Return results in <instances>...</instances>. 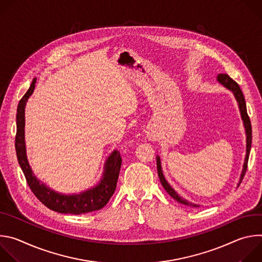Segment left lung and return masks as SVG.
I'll use <instances>...</instances> for the list:
<instances>
[{
	"mask_svg": "<svg viewBox=\"0 0 262 262\" xmlns=\"http://www.w3.org/2000/svg\"><path fill=\"white\" fill-rule=\"evenodd\" d=\"M216 81L222 84L224 87H226L227 89H229L230 91H232V93L234 94L235 98H236V101L238 103V107H239V111H241V115H242V119L244 121V126H245V129H246V136H247V152H246V158H245V163H244V168H243V171H242V174H241V178H239V182L237 185L241 184L245 174H246V171H247V168H248V161H249V155H250V150H251V144H252V126H251V121H250V118L248 116V113H247V106H246V101H245V97H244V94L238 86V84L233 81L228 74L226 73H220L217 78H216ZM157 167H158V174H159V177H160V180H161V183L163 185V188L166 190V192L173 198L175 199L177 202L181 203V204H184V205H188V206H192V207H198V205L194 204V203H191L189 201H186L185 199L181 198L173 189L172 186L167 182V180L165 179V176L163 174V171H162V166H161V160H160V157H157Z\"/></svg>",
	"mask_w": 262,
	"mask_h": 262,
	"instance_id": "left-lung-1",
	"label": "left lung"
}]
</instances>
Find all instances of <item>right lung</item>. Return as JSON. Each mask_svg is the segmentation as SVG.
<instances>
[{
  "label": "right lung",
  "instance_id": "obj_1",
  "mask_svg": "<svg viewBox=\"0 0 262 262\" xmlns=\"http://www.w3.org/2000/svg\"><path fill=\"white\" fill-rule=\"evenodd\" d=\"M36 79L33 80L29 90L19 100L16 114V137L15 150L18 164L25 174L31 191L40 202L50 209L60 213L81 214L101 209L113 196L119 172L121 168V157L118 150H114L106 159L103 169V175L94 188L84 191L80 194L64 195L51 190L43 182H40L33 174L26 155L25 144V106L28 98L35 89Z\"/></svg>",
  "mask_w": 262,
  "mask_h": 262
}]
</instances>
